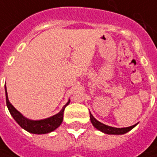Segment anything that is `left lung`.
I'll return each instance as SVG.
<instances>
[{"label":"left lung","instance_id":"1","mask_svg":"<svg viewBox=\"0 0 157 157\" xmlns=\"http://www.w3.org/2000/svg\"><path fill=\"white\" fill-rule=\"evenodd\" d=\"M90 120H91V122L92 124L94 125V128H96L98 130L101 131V132H105V133H107V134H116V135H120V134H124V133H127L128 132H129L130 130H132V128L135 127L136 125H133V126H131V127H128V128H113V127H109V126H107V125H105L101 123L100 121H98V120H96L94 117V116L91 114L90 112Z\"/></svg>","mask_w":157,"mask_h":157}]
</instances>
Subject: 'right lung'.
Returning a JSON list of instances; mask_svg holds the SVG:
<instances>
[{
	"instance_id": "right-lung-1",
	"label": "right lung",
	"mask_w": 157,
	"mask_h": 157,
	"mask_svg": "<svg viewBox=\"0 0 157 157\" xmlns=\"http://www.w3.org/2000/svg\"><path fill=\"white\" fill-rule=\"evenodd\" d=\"M5 92H6V106H7L8 110H9L10 114L12 115V117H13L14 120L17 121V124L19 125L22 128H24L27 132H30V133H35V134L48 133V132L54 131L56 128H59L63 121L64 109L70 104V100H69L67 104L63 106L59 112L54 115V116H52V117H48V118H46L43 120H29L28 118L24 117L19 111H17V109L13 107V105L10 103L9 100H8L6 85H5Z\"/></svg>"
}]
</instances>
